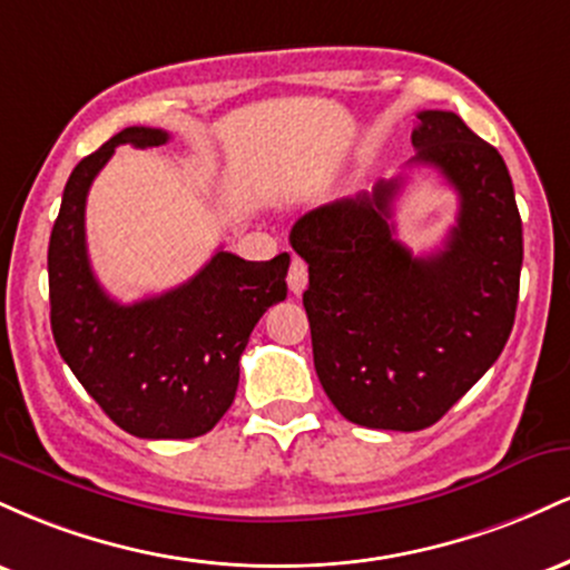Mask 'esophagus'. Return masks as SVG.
<instances>
[{"label": "esophagus", "mask_w": 570, "mask_h": 570, "mask_svg": "<svg viewBox=\"0 0 570 570\" xmlns=\"http://www.w3.org/2000/svg\"><path fill=\"white\" fill-rule=\"evenodd\" d=\"M286 281H289V289L294 294H303L305 286H307V265L303 263L299 257L292 259L289 265V276H286Z\"/></svg>", "instance_id": "34e87169"}]
</instances>
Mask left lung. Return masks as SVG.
<instances>
[{
  "mask_svg": "<svg viewBox=\"0 0 570 570\" xmlns=\"http://www.w3.org/2000/svg\"><path fill=\"white\" fill-rule=\"evenodd\" d=\"M417 155L461 208L440 252L415 257L391 222L402 179L313 208L292 227L307 263L313 364L351 423L421 431L493 367L514 324L522 222L499 149L455 112L417 115Z\"/></svg>",
  "mask_w": 570,
  "mask_h": 570,
  "instance_id": "obj_1",
  "label": "left lung"
}]
</instances>
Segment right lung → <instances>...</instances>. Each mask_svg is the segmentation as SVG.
I'll return each instance as SVG.
<instances>
[{"label":"right lung","mask_w":570,"mask_h":570,"mask_svg":"<svg viewBox=\"0 0 570 570\" xmlns=\"http://www.w3.org/2000/svg\"><path fill=\"white\" fill-rule=\"evenodd\" d=\"M160 128H126L77 163L50 233V326L63 362L98 407L141 440H193L230 410L240 353L286 297L289 254L246 263L217 252L187 284L122 305L101 289L85 246V200L115 147H160Z\"/></svg>","instance_id":"1"}]
</instances>
